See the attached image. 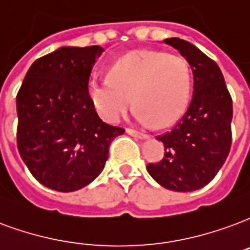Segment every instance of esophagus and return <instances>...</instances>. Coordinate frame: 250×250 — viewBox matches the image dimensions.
<instances>
[{
	"mask_svg": "<svg viewBox=\"0 0 250 250\" xmlns=\"http://www.w3.org/2000/svg\"><path fill=\"white\" fill-rule=\"evenodd\" d=\"M125 132H127L128 135H131V136H134V138H138V139H142V140L148 139V135L142 134V132H139V131L132 130V128H127V130H125Z\"/></svg>",
	"mask_w": 250,
	"mask_h": 250,
	"instance_id": "obj_1",
	"label": "esophagus"
}]
</instances>
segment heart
<instances>
[{
	"label": "heart",
	"instance_id": "1",
	"mask_svg": "<svg viewBox=\"0 0 250 250\" xmlns=\"http://www.w3.org/2000/svg\"><path fill=\"white\" fill-rule=\"evenodd\" d=\"M87 90L98 114L108 123L123 119L134 99L136 120L163 128L186 111L191 71L179 55L132 50L111 64L108 77L90 79Z\"/></svg>",
	"mask_w": 250,
	"mask_h": 250
}]
</instances>
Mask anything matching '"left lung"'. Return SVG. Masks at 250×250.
Segmentation results:
<instances>
[{"mask_svg":"<svg viewBox=\"0 0 250 250\" xmlns=\"http://www.w3.org/2000/svg\"><path fill=\"white\" fill-rule=\"evenodd\" d=\"M164 42L191 66L193 94L180 122L156 138L164 144V158L148 164L147 171L167 189L192 192L207 186L227 160L232 143V98L214 61L188 41L167 38Z\"/></svg>","mask_w":250,"mask_h":250,"instance_id":"1","label":"left lung"}]
</instances>
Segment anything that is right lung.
<instances>
[{
    "label": "right lung",
    "instance_id": "add662e5",
    "mask_svg": "<svg viewBox=\"0 0 250 250\" xmlns=\"http://www.w3.org/2000/svg\"><path fill=\"white\" fill-rule=\"evenodd\" d=\"M101 46H63L31 64L17 94V146L42 186L74 192L103 171L108 147L125 132L104 123L88 97Z\"/></svg>",
    "mask_w": 250,
    "mask_h": 250
}]
</instances>
